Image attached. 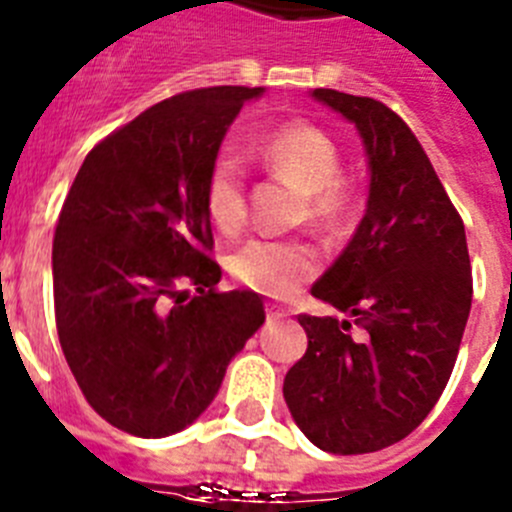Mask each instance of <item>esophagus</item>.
Wrapping results in <instances>:
<instances>
[{
    "label": "esophagus",
    "mask_w": 512,
    "mask_h": 512,
    "mask_svg": "<svg viewBox=\"0 0 512 512\" xmlns=\"http://www.w3.org/2000/svg\"><path fill=\"white\" fill-rule=\"evenodd\" d=\"M287 315H289V310H284V307L266 305V320H269V323H279V320H284Z\"/></svg>",
    "instance_id": "1"
}]
</instances>
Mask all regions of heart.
Listing matches in <instances>:
<instances>
[{
	"mask_svg": "<svg viewBox=\"0 0 512 512\" xmlns=\"http://www.w3.org/2000/svg\"><path fill=\"white\" fill-rule=\"evenodd\" d=\"M253 156L274 176L305 192L307 223L320 230H341L354 212V194L341 176L336 140L312 122H284L253 146ZM205 212L220 233L233 235L248 215L246 171L230 151L212 158L205 176ZM318 251L295 238H251L230 256L233 277L261 295L287 297L315 277Z\"/></svg>",
	"mask_w": 512,
	"mask_h": 512,
	"instance_id": "1",
	"label": "heart"
}]
</instances>
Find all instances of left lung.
Returning a JSON list of instances; mask_svg holds the SVG:
<instances>
[{
  "label": "left lung",
  "mask_w": 512,
  "mask_h": 512,
  "mask_svg": "<svg viewBox=\"0 0 512 512\" xmlns=\"http://www.w3.org/2000/svg\"><path fill=\"white\" fill-rule=\"evenodd\" d=\"M359 128L372 166L366 215L312 297L307 351L284 377L300 431L328 454H372L413 433L454 372L472 307V264L456 207L423 146L372 97L315 89Z\"/></svg>",
  "instance_id": "1"
}]
</instances>
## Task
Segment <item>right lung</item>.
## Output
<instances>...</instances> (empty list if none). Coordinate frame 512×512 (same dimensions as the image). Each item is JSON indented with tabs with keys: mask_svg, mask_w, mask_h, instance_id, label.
<instances>
[{
	"mask_svg": "<svg viewBox=\"0 0 512 512\" xmlns=\"http://www.w3.org/2000/svg\"><path fill=\"white\" fill-rule=\"evenodd\" d=\"M261 92L207 87L153 104L99 140L63 200L58 341L94 413L120 431L164 438L194 423L264 323L256 292H217L202 200L225 130Z\"/></svg>",
	"mask_w": 512,
	"mask_h": 512,
	"instance_id": "obj_1",
	"label": "right lung"
}]
</instances>
